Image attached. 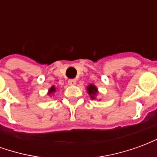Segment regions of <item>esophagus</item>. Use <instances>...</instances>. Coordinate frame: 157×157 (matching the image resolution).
<instances>
[{"label": "esophagus", "mask_w": 157, "mask_h": 157, "mask_svg": "<svg viewBox=\"0 0 157 157\" xmlns=\"http://www.w3.org/2000/svg\"><path fill=\"white\" fill-rule=\"evenodd\" d=\"M75 83H76V80H75V79H70V80H68L69 85L74 86L75 85Z\"/></svg>", "instance_id": "esophagus-1"}]
</instances>
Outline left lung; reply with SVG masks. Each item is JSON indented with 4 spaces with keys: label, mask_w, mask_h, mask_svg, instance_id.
Wrapping results in <instances>:
<instances>
[{
    "label": "left lung",
    "mask_w": 157,
    "mask_h": 157,
    "mask_svg": "<svg viewBox=\"0 0 157 157\" xmlns=\"http://www.w3.org/2000/svg\"><path fill=\"white\" fill-rule=\"evenodd\" d=\"M87 91H88L89 95L91 96V98L92 99L95 98V96L97 94V92H98V89H97L95 86L89 85L88 87H87Z\"/></svg>",
    "instance_id": "1"
}]
</instances>
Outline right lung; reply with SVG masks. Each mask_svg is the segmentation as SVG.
<instances>
[{"label": "right lung", "instance_id": "obj_1", "mask_svg": "<svg viewBox=\"0 0 157 157\" xmlns=\"http://www.w3.org/2000/svg\"><path fill=\"white\" fill-rule=\"evenodd\" d=\"M54 92H55V86H52L51 88L49 89V91H48V94H51V93H53Z\"/></svg>", "mask_w": 157, "mask_h": 157}]
</instances>
